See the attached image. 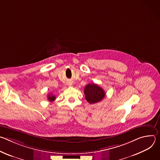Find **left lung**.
I'll use <instances>...</instances> for the list:
<instances>
[{"label":"left lung","mask_w":160,"mask_h":160,"mask_svg":"<svg viewBox=\"0 0 160 160\" xmlns=\"http://www.w3.org/2000/svg\"><path fill=\"white\" fill-rule=\"evenodd\" d=\"M84 94L85 99L90 104L100 102L105 97V92L99 85L95 83H89L85 87Z\"/></svg>","instance_id":"obj_1"}]
</instances>
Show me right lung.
Returning <instances> with one entry per match:
<instances>
[{
	"label": "right lung",
	"mask_w": 160,
	"mask_h": 160,
	"mask_svg": "<svg viewBox=\"0 0 160 160\" xmlns=\"http://www.w3.org/2000/svg\"><path fill=\"white\" fill-rule=\"evenodd\" d=\"M48 99L50 102H53L56 99V97L52 93H51V94H49L48 95Z\"/></svg>",
	"instance_id": "obj_1"
}]
</instances>
